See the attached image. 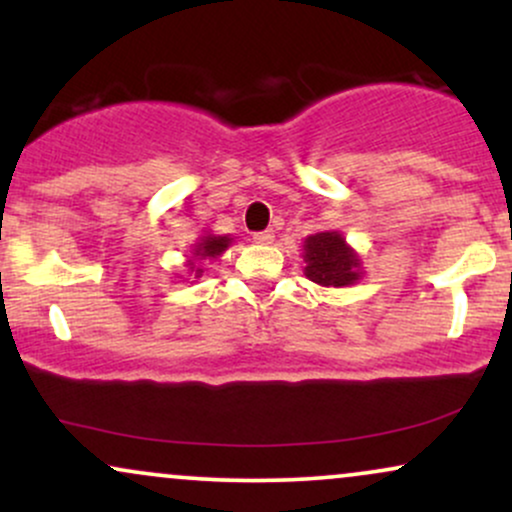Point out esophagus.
<instances>
[{"label": "esophagus", "instance_id": "esophagus-1", "mask_svg": "<svg viewBox=\"0 0 512 512\" xmlns=\"http://www.w3.org/2000/svg\"><path fill=\"white\" fill-rule=\"evenodd\" d=\"M252 240H255L257 245H272L274 243V231L255 233V236H252Z\"/></svg>", "mask_w": 512, "mask_h": 512}]
</instances>
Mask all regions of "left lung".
Masks as SVG:
<instances>
[{
  "instance_id": "left-lung-1",
  "label": "left lung",
  "mask_w": 512,
  "mask_h": 512,
  "mask_svg": "<svg viewBox=\"0 0 512 512\" xmlns=\"http://www.w3.org/2000/svg\"><path fill=\"white\" fill-rule=\"evenodd\" d=\"M305 276L327 289H344L363 279L361 255L339 231H320L303 240Z\"/></svg>"
}]
</instances>
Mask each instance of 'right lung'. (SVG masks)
Wrapping results in <instances>:
<instances>
[{
  "label": "right lung",
  "mask_w": 512,
  "mask_h": 512,
  "mask_svg": "<svg viewBox=\"0 0 512 512\" xmlns=\"http://www.w3.org/2000/svg\"><path fill=\"white\" fill-rule=\"evenodd\" d=\"M231 243H233L231 236H214V233H204V236H199L197 243L192 245L190 257H187V262H185L187 272L195 274V279H199V276L204 274L202 262L221 257Z\"/></svg>",
  "instance_id": "add662e5"
}]
</instances>
